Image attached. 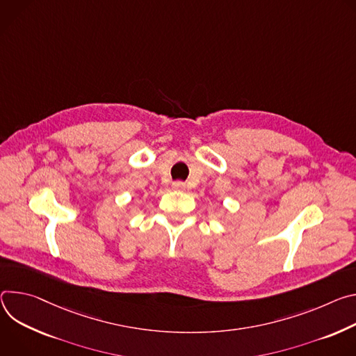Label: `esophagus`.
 Returning a JSON list of instances; mask_svg holds the SVG:
<instances>
[{"label": "esophagus", "mask_w": 356, "mask_h": 356, "mask_svg": "<svg viewBox=\"0 0 356 356\" xmlns=\"http://www.w3.org/2000/svg\"><path fill=\"white\" fill-rule=\"evenodd\" d=\"M172 189L182 191V189H185V184L181 182V181H175V182H172Z\"/></svg>", "instance_id": "34e87169"}]
</instances>
